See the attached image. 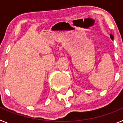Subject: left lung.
Masks as SVG:
<instances>
[{
	"label": "left lung",
	"instance_id": "left-lung-1",
	"mask_svg": "<svg viewBox=\"0 0 123 123\" xmlns=\"http://www.w3.org/2000/svg\"><path fill=\"white\" fill-rule=\"evenodd\" d=\"M110 38L111 39H113V36L112 34H110Z\"/></svg>",
	"mask_w": 123,
	"mask_h": 123
}]
</instances>
